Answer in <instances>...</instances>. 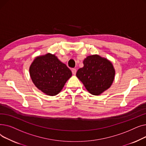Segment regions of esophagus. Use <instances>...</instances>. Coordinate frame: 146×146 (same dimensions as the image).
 I'll return each mask as SVG.
<instances>
[{
	"mask_svg": "<svg viewBox=\"0 0 146 146\" xmlns=\"http://www.w3.org/2000/svg\"><path fill=\"white\" fill-rule=\"evenodd\" d=\"M72 72V73H73L74 75H76V68H73Z\"/></svg>",
	"mask_w": 146,
	"mask_h": 146,
	"instance_id": "esophagus-1",
	"label": "esophagus"
}]
</instances>
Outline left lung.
Returning a JSON list of instances; mask_svg holds the SVG:
<instances>
[{"label": "left lung", "mask_w": 146, "mask_h": 146, "mask_svg": "<svg viewBox=\"0 0 146 146\" xmlns=\"http://www.w3.org/2000/svg\"><path fill=\"white\" fill-rule=\"evenodd\" d=\"M83 67L76 73L77 78L93 95H99L108 89L113 82L115 70L111 61L98 54L84 59Z\"/></svg>", "instance_id": "1"}]
</instances>
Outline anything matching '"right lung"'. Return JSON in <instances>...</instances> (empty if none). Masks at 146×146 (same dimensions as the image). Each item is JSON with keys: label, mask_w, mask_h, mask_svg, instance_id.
I'll return each mask as SVG.
<instances>
[{"label": "right lung", "mask_w": 146, "mask_h": 146, "mask_svg": "<svg viewBox=\"0 0 146 146\" xmlns=\"http://www.w3.org/2000/svg\"><path fill=\"white\" fill-rule=\"evenodd\" d=\"M29 74L35 86L45 94L55 96L63 89L72 73L56 56L47 53L36 57L29 66Z\"/></svg>", "instance_id": "add662e5"}]
</instances>
